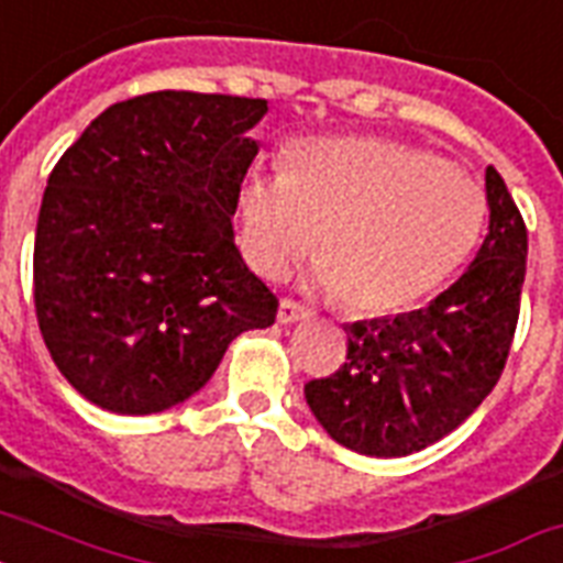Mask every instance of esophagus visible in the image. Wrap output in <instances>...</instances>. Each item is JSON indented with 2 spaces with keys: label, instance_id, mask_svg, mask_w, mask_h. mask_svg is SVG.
Listing matches in <instances>:
<instances>
[{
  "label": "esophagus",
  "instance_id": "1",
  "mask_svg": "<svg viewBox=\"0 0 563 563\" xmlns=\"http://www.w3.org/2000/svg\"><path fill=\"white\" fill-rule=\"evenodd\" d=\"M309 316H312V312H309L307 307H300L298 300L291 298H283L280 309H277V321H280V324H295V321H303V318Z\"/></svg>",
  "mask_w": 563,
  "mask_h": 563
}]
</instances>
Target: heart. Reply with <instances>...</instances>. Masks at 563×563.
<instances>
[{
	"label": "heart",
	"mask_w": 563,
	"mask_h": 563,
	"mask_svg": "<svg viewBox=\"0 0 563 563\" xmlns=\"http://www.w3.org/2000/svg\"><path fill=\"white\" fill-rule=\"evenodd\" d=\"M485 212L476 180L385 136L300 143L283 175L251 172L236 192L239 247L256 274L277 277L312 245L316 280L362 316L441 289L479 242Z\"/></svg>",
	"instance_id": "b5f03b06"
}]
</instances>
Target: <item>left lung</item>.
Wrapping results in <instances>:
<instances>
[{
    "label": "left lung",
    "mask_w": 563,
    "mask_h": 563,
    "mask_svg": "<svg viewBox=\"0 0 563 563\" xmlns=\"http://www.w3.org/2000/svg\"><path fill=\"white\" fill-rule=\"evenodd\" d=\"M488 236L429 307L344 327L347 362L303 394L327 435L376 459L418 453L462 427L506 368L526 277L523 216L485 169Z\"/></svg>",
    "instance_id": "8db88e82"
}]
</instances>
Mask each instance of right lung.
I'll return each instance as SVG.
<instances>
[{"label": "right lung", "instance_id": "obj_1", "mask_svg": "<svg viewBox=\"0 0 563 563\" xmlns=\"http://www.w3.org/2000/svg\"><path fill=\"white\" fill-rule=\"evenodd\" d=\"M265 99L161 90L110 104L48 175L34 307L57 371L117 415L201 391L228 344L274 324L277 295L233 242Z\"/></svg>", "mask_w": 563, "mask_h": 563}]
</instances>
